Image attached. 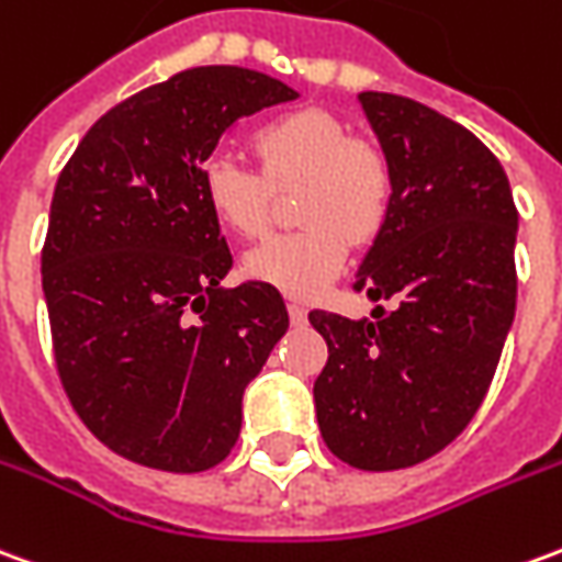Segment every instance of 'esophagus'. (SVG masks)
I'll use <instances>...</instances> for the list:
<instances>
[{"mask_svg": "<svg viewBox=\"0 0 562 562\" xmlns=\"http://www.w3.org/2000/svg\"><path fill=\"white\" fill-rule=\"evenodd\" d=\"M289 316H292L294 325H304V322H307V307H304V304H297V301H292V304H289Z\"/></svg>", "mask_w": 562, "mask_h": 562, "instance_id": "1", "label": "esophagus"}]
</instances>
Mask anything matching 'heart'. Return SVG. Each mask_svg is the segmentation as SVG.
Masks as SVG:
<instances>
[{"instance_id":"1","label":"heart","mask_w":562,"mask_h":562,"mask_svg":"<svg viewBox=\"0 0 562 562\" xmlns=\"http://www.w3.org/2000/svg\"><path fill=\"white\" fill-rule=\"evenodd\" d=\"M261 172L215 151L200 167L213 215L240 237H261L273 215V188L304 182V231L273 237L246 255V273L277 292L310 301L340 277L349 237L371 240L390 210L392 172L376 145L356 139L325 109H301L255 131Z\"/></svg>"}]
</instances>
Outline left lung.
<instances>
[{
	"mask_svg": "<svg viewBox=\"0 0 562 562\" xmlns=\"http://www.w3.org/2000/svg\"><path fill=\"white\" fill-rule=\"evenodd\" d=\"M359 103L392 172V198L356 289L371 319L313 310L328 344L313 383L322 441L362 472L445 450L496 374L517 304V210L496 155L472 131L395 93Z\"/></svg>",
	"mask_w": 562,
	"mask_h": 562,
	"instance_id": "left-lung-1",
	"label": "left lung"
}]
</instances>
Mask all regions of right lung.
<instances>
[{"label":"right lung","instance_id":"right-lung-1","mask_svg":"<svg viewBox=\"0 0 562 562\" xmlns=\"http://www.w3.org/2000/svg\"><path fill=\"white\" fill-rule=\"evenodd\" d=\"M294 97L243 66L186 69L109 109L63 167L42 249L54 362L117 457L194 474L240 438L289 310L265 282L222 289L234 258L200 167L240 117Z\"/></svg>","mask_w":562,"mask_h":562}]
</instances>
